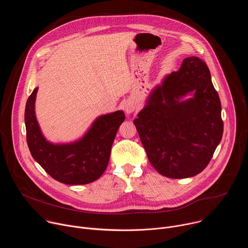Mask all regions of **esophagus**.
<instances>
[{"label":"esophagus","mask_w":248,"mask_h":248,"mask_svg":"<svg viewBox=\"0 0 248 248\" xmlns=\"http://www.w3.org/2000/svg\"><path fill=\"white\" fill-rule=\"evenodd\" d=\"M136 108H137V105H136V103H134L132 100L126 101V102L124 103V111H125V113H126L127 115L132 114V113L136 110Z\"/></svg>","instance_id":"esophagus-1"}]
</instances>
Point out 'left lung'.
<instances>
[{
  "label": "left lung",
  "instance_id": "8db88e82",
  "mask_svg": "<svg viewBox=\"0 0 248 248\" xmlns=\"http://www.w3.org/2000/svg\"><path fill=\"white\" fill-rule=\"evenodd\" d=\"M221 111L206 62L188 57L152 90L133 123L156 170L186 179L201 172L213 157L224 131Z\"/></svg>",
  "mask_w": 248,
  "mask_h": 248
}]
</instances>
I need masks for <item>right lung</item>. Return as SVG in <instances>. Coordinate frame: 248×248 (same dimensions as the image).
I'll return each instance as SVG.
<instances>
[{
	"label": "right lung",
	"instance_id": "1",
	"mask_svg": "<svg viewBox=\"0 0 248 248\" xmlns=\"http://www.w3.org/2000/svg\"><path fill=\"white\" fill-rule=\"evenodd\" d=\"M38 87L28 97L24 122L29 151L56 181L64 185H86L98 180L108 166L117 131L124 121V111L99 116L79 139L53 143L43 135L35 115Z\"/></svg>",
	"mask_w": 248,
	"mask_h": 248
}]
</instances>
